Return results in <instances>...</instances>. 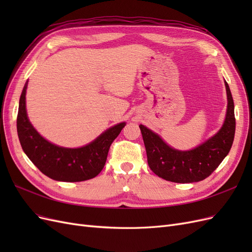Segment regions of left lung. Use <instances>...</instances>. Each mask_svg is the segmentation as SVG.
<instances>
[{"instance_id":"8db88e82","label":"left lung","mask_w":252,"mask_h":252,"mask_svg":"<svg viewBox=\"0 0 252 252\" xmlns=\"http://www.w3.org/2000/svg\"><path fill=\"white\" fill-rule=\"evenodd\" d=\"M227 110L220 130L191 150H178L167 145L158 133L140 125L150 169L159 178L174 183H193L215 171L230 151L235 132L234 104L225 81Z\"/></svg>"}]
</instances>
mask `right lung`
<instances>
[{"label": "right lung", "mask_w": 252, "mask_h": 252, "mask_svg": "<svg viewBox=\"0 0 252 252\" xmlns=\"http://www.w3.org/2000/svg\"><path fill=\"white\" fill-rule=\"evenodd\" d=\"M26 82L19 103L17 129L21 146L41 172L60 182L90 180L104 168L111 143L126 125L125 122L110 127L97 138L79 148H66L52 144L35 130L26 111Z\"/></svg>", "instance_id": "obj_1"}]
</instances>
